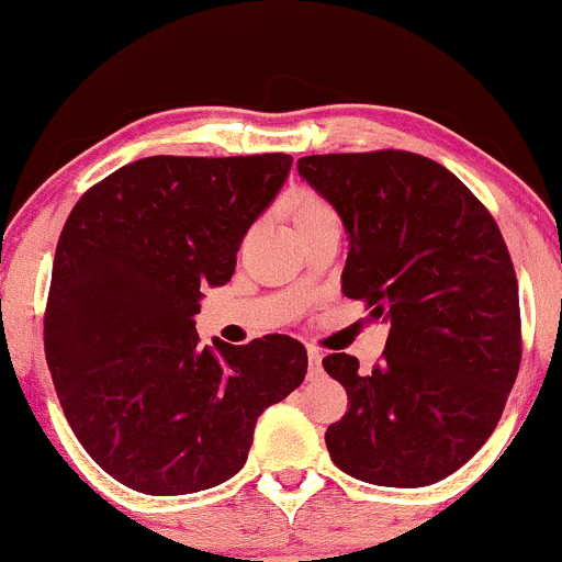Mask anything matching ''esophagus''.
Instances as JSON below:
<instances>
[{"instance_id": "esophagus-1", "label": "esophagus", "mask_w": 562, "mask_h": 562, "mask_svg": "<svg viewBox=\"0 0 562 562\" xmlns=\"http://www.w3.org/2000/svg\"><path fill=\"white\" fill-rule=\"evenodd\" d=\"M322 375V351L316 346H307V378Z\"/></svg>"}]
</instances>
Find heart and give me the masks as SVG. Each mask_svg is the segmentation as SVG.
<instances>
[{
    "label": "heart",
    "instance_id": "1",
    "mask_svg": "<svg viewBox=\"0 0 562 562\" xmlns=\"http://www.w3.org/2000/svg\"><path fill=\"white\" fill-rule=\"evenodd\" d=\"M327 211H331V209L322 201V198L313 195V192H297L292 201L294 222H303V220H307V216H316V214H327Z\"/></svg>",
    "mask_w": 562,
    "mask_h": 562
}]
</instances>
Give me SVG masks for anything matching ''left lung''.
<instances>
[{"instance_id":"obj_1","label":"left lung","mask_w":562,"mask_h":562,"mask_svg":"<svg viewBox=\"0 0 562 562\" xmlns=\"http://www.w3.org/2000/svg\"><path fill=\"white\" fill-rule=\"evenodd\" d=\"M297 171L351 238L342 294L391 327L372 372L348 353L324 359L348 394V413L324 434L331 461L385 487L445 480L491 437L520 370L504 235L474 192L424 155H307Z\"/></svg>"}]
</instances>
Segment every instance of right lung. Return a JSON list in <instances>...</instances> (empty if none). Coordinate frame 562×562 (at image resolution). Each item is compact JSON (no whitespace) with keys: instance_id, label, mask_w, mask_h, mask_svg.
<instances>
[{"instance_id":"obj_1","label":"right lung","mask_w":562,"mask_h":562,"mask_svg":"<svg viewBox=\"0 0 562 562\" xmlns=\"http://www.w3.org/2000/svg\"><path fill=\"white\" fill-rule=\"evenodd\" d=\"M292 155L177 158L117 168L71 209L53 259L45 359L88 456L147 496L240 472L257 418L305 380L289 335L198 346L201 289L231 281L251 222Z\"/></svg>"}]
</instances>
